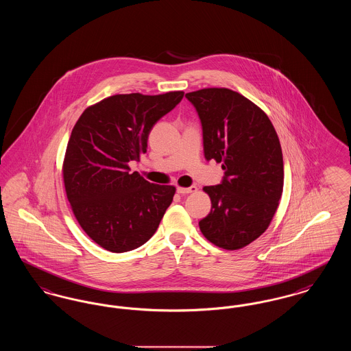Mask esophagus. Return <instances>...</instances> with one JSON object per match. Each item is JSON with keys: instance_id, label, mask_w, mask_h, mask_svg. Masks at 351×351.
Listing matches in <instances>:
<instances>
[{"instance_id": "obj_1", "label": "esophagus", "mask_w": 351, "mask_h": 351, "mask_svg": "<svg viewBox=\"0 0 351 351\" xmlns=\"http://www.w3.org/2000/svg\"><path fill=\"white\" fill-rule=\"evenodd\" d=\"M195 192H197V186L196 185H192L189 188L178 186V193H180V195H188V193H195Z\"/></svg>"}]
</instances>
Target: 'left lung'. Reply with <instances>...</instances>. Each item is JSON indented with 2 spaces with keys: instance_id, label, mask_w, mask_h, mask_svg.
<instances>
[{
  "instance_id": "1",
  "label": "left lung",
  "mask_w": 351,
  "mask_h": 351,
  "mask_svg": "<svg viewBox=\"0 0 351 351\" xmlns=\"http://www.w3.org/2000/svg\"><path fill=\"white\" fill-rule=\"evenodd\" d=\"M201 119L206 160L222 163L219 185L204 186L210 213L199 222L204 237L225 250H239L267 230L282 199L283 154L267 114L228 88L189 92Z\"/></svg>"
}]
</instances>
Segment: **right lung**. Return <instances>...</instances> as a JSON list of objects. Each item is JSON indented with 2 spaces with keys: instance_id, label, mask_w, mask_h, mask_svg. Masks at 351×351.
<instances>
[{
  "instance_id": "1",
  "label": "right lung",
  "mask_w": 351,
  "mask_h": 351,
  "mask_svg": "<svg viewBox=\"0 0 351 351\" xmlns=\"http://www.w3.org/2000/svg\"><path fill=\"white\" fill-rule=\"evenodd\" d=\"M114 95L88 106L75 123L63 160L71 209L86 235L105 250L126 252L156 232L176 188L147 182L129 163L147 151L152 126L183 99Z\"/></svg>"
}]
</instances>
